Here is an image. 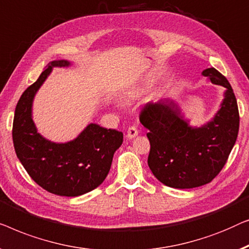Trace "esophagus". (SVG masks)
I'll list each match as a JSON object with an SVG mask.
<instances>
[{
    "mask_svg": "<svg viewBox=\"0 0 249 249\" xmlns=\"http://www.w3.org/2000/svg\"><path fill=\"white\" fill-rule=\"evenodd\" d=\"M138 134H139L138 128H136L135 126H131V127H128L127 129V134H126V136H127L128 139H134L135 136H138Z\"/></svg>",
    "mask_w": 249,
    "mask_h": 249,
    "instance_id": "esophagus-1",
    "label": "esophagus"
}]
</instances>
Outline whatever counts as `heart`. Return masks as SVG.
Masks as SVG:
<instances>
[{
  "label": "heart",
  "instance_id": "heart-1",
  "mask_svg": "<svg viewBox=\"0 0 249 249\" xmlns=\"http://www.w3.org/2000/svg\"><path fill=\"white\" fill-rule=\"evenodd\" d=\"M145 88H146V87H135V88H133V89H131V90L128 91L127 96H128L129 98H136V97H139L140 94H141L142 92H144Z\"/></svg>",
  "mask_w": 249,
  "mask_h": 249
}]
</instances>
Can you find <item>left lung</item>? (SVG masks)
<instances>
[{
    "mask_svg": "<svg viewBox=\"0 0 249 249\" xmlns=\"http://www.w3.org/2000/svg\"><path fill=\"white\" fill-rule=\"evenodd\" d=\"M213 85L226 88L223 99L211 120L193 126L174 101L148 103L140 122L149 133L148 164L166 186L179 190L211 181L227 162L239 131L237 100L230 83L214 68L202 72Z\"/></svg>",
    "mask_w": 249,
    "mask_h": 249,
    "instance_id": "obj_1",
    "label": "left lung"
}]
</instances>
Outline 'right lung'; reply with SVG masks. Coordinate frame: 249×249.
Returning a JSON list of instances; mask_svg holds the SVG:
<instances>
[{"mask_svg": "<svg viewBox=\"0 0 249 249\" xmlns=\"http://www.w3.org/2000/svg\"><path fill=\"white\" fill-rule=\"evenodd\" d=\"M71 65L68 59L52 61L24 91L16 107L12 138L17 157L40 187L55 195L75 197L104 183L114 153L123 143V133L90 123L75 139L58 143L38 132L33 118L35 96L53 68Z\"/></svg>", "mask_w": 249, "mask_h": 249, "instance_id": "1", "label": "right lung"}]
</instances>
